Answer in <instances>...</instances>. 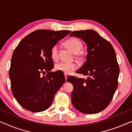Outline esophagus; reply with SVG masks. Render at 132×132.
Returning a JSON list of instances; mask_svg holds the SVG:
<instances>
[{"mask_svg":"<svg viewBox=\"0 0 132 132\" xmlns=\"http://www.w3.org/2000/svg\"><path fill=\"white\" fill-rule=\"evenodd\" d=\"M68 75H65V80H66V81H67V79L68 78Z\"/></svg>","mask_w":132,"mask_h":132,"instance_id":"esophagus-1","label":"esophagus"}]
</instances>
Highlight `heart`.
<instances>
[{
    "mask_svg": "<svg viewBox=\"0 0 132 132\" xmlns=\"http://www.w3.org/2000/svg\"><path fill=\"white\" fill-rule=\"evenodd\" d=\"M66 46L70 48L71 51L74 53H77L80 51L82 48V44L79 39L76 38H71L68 39L65 41ZM59 46L58 44H56L52 46L50 50V54L51 57L53 60H57L59 57ZM78 68V65L75 62H61L57 63L55 65V70L56 71H60L61 72L68 75L71 73L73 71Z\"/></svg>",
    "mask_w": 132,
    "mask_h": 132,
    "instance_id": "1",
    "label": "heart"
}]
</instances>
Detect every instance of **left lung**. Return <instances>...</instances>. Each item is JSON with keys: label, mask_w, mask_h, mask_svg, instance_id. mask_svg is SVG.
<instances>
[{"label": "left lung", "mask_w": 132, "mask_h": 132, "mask_svg": "<svg viewBox=\"0 0 132 132\" xmlns=\"http://www.w3.org/2000/svg\"><path fill=\"white\" fill-rule=\"evenodd\" d=\"M70 36L86 43V61L76 73L89 76L87 79L74 76L67 79L74 87L72 104L84 113H98L109 105L118 87L120 68L115 52L111 43L94 30L74 31Z\"/></svg>", "instance_id": "1"}]
</instances>
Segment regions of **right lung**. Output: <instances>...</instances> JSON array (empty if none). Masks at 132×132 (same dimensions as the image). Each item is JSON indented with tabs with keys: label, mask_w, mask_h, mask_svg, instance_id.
I'll list each match as a JSON object with an SVG mask.
<instances>
[{
	"label": "right lung",
	"mask_w": 132,
	"mask_h": 132,
	"mask_svg": "<svg viewBox=\"0 0 132 132\" xmlns=\"http://www.w3.org/2000/svg\"><path fill=\"white\" fill-rule=\"evenodd\" d=\"M70 32L35 30L26 36L14 50L9 74L11 87L14 98L28 111L39 112L48 109L65 83L61 72L50 71L54 67L50 50ZM46 72V77L41 76Z\"/></svg>",
	"instance_id": "add662e5"
}]
</instances>
